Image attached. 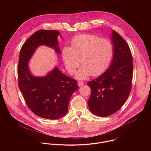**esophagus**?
<instances>
[{
	"label": "esophagus",
	"mask_w": 151,
	"mask_h": 151,
	"mask_svg": "<svg viewBox=\"0 0 151 151\" xmlns=\"http://www.w3.org/2000/svg\"><path fill=\"white\" fill-rule=\"evenodd\" d=\"M78 84L79 86H81L82 85L84 84V82H83L81 81H78Z\"/></svg>",
	"instance_id": "obj_1"
}]
</instances>
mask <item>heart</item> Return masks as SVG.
<instances>
[{"instance_id":"heart-1","label":"heart","mask_w":151,"mask_h":151,"mask_svg":"<svg viewBox=\"0 0 151 151\" xmlns=\"http://www.w3.org/2000/svg\"><path fill=\"white\" fill-rule=\"evenodd\" d=\"M113 42L93 34L75 36L71 47L65 46L62 56L68 73L73 75L81 62L83 65L76 73L77 79H86L91 75H100L110 64L114 55Z\"/></svg>"}]
</instances>
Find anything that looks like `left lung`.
Masks as SVG:
<instances>
[{"mask_svg": "<svg viewBox=\"0 0 151 151\" xmlns=\"http://www.w3.org/2000/svg\"><path fill=\"white\" fill-rule=\"evenodd\" d=\"M114 57L108 70L87 84L91 90L88 105L94 115L105 117L119 110L127 100L132 86V57L129 46L113 30Z\"/></svg>", "mask_w": 151, "mask_h": 151, "instance_id": "1", "label": "left lung"}]
</instances>
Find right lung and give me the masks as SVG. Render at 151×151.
<instances>
[{
	"label": "right lung",
	"instance_id": "obj_1",
	"mask_svg": "<svg viewBox=\"0 0 151 151\" xmlns=\"http://www.w3.org/2000/svg\"><path fill=\"white\" fill-rule=\"evenodd\" d=\"M58 30L41 29L30 36L22 46L17 66L18 86L25 101L36 115L49 119H57L65 115L72 94L78 89L76 80L55 67L44 77L33 76L28 61L40 45L58 47Z\"/></svg>",
	"mask_w": 151,
	"mask_h": 151
}]
</instances>
